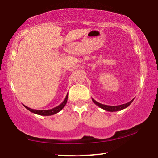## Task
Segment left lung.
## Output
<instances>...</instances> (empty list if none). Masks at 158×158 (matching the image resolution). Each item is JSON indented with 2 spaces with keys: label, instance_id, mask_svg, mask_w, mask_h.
<instances>
[{
  "label": "left lung",
  "instance_id": "left-lung-1",
  "mask_svg": "<svg viewBox=\"0 0 158 158\" xmlns=\"http://www.w3.org/2000/svg\"><path fill=\"white\" fill-rule=\"evenodd\" d=\"M92 101H93V102L97 106L100 107V108L103 109L105 110H107V111H109V112H115V111H118V110H123V109H125L127 108L128 106H130V104L132 102H133L134 99L133 100H131L130 102H127V103L126 104H123V105H120V106H107V105H103V104H101L100 102H97L96 100H94V99L92 98Z\"/></svg>",
  "mask_w": 158,
  "mask_h": 158
}]
</instances>
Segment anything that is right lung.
<instances>
[{"instance_id": "1", "label": "right lung", "mask_w": 158, "mask_h": 158, "mask_svg": "<svg viewBox=\"0 0 158 158\" xmlns=\"http://www.w3.org/2000/svg\"><path fill=\"white\" fill-rule=\"evenodd\" d=\"M67 100H68V94H67L65 100L62 102V103H60L59 106H58L57 107H55L53 108L50 109V110H35V109L29 108L26 106H24L27 109V110H29L31 113H35V114H37L40 115H52L56 114V113L59 112V111L61 110L62 109L64 108V106H66L67 102Z\"/></svg>"}]
</instances>
